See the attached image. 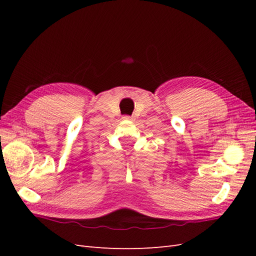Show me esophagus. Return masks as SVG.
<instances>
[{
  "label": "esophagus",
  "instance_id": "obj_1",
  "mask_svg": "<svg viewBox=\"0 0 256 256\" xmlns=\"http://www.w3.org/2000/svg\"><path fill=\"white\" fill-rule=\"evenodd\" d=\"M124 118H125V120H132V118H131V116H129V115H125V116H124Z\"/></svg>",
  "mask_w": 256,
  "mask_h": 256
}]
</instances>
